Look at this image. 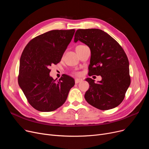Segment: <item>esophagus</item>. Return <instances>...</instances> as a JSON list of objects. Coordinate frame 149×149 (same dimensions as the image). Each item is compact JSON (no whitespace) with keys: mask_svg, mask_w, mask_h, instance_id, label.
Wrapping results in <instances>:
<instances>
[{"mask_svg":"<svg viewBox=\"0 0 149 149\" xmlns=\"http://www.w3.org/2000/svg\"><path fill=\"white\" fill-rule=\"evenodd\" d=\"M81 81H82V79H76L75 80V83L76 84H77V83H79L81 82Z\"/></svg>","mask_w":149,"mask_h":149,"instance_id":"esophagus-1","label":"esophagus"}]
</instances>
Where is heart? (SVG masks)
Here are the masks:
<instances>
[{
  "instance_id": "obj_1",
  "label": "heart",
  "mask_w": 149,
  "mask_h": 149,
  "mask_svg": "<svg viewBox=\"0 0 149 149\" xmlns=\"http://www.w3.org/2000/svg\"><path fill=\"white\" fill-rule=\"evenodd\" d=\"M79 46H80V45H79Z\"/></svg>"
}]
</instances>
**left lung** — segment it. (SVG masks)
Wrapping results in <instances>:
<instances>
[{
    "label": "left lung",
    "mask_w": 149,
    "mask_h": 149,
    "mask_svg": "<svg viewBox=\"0 0 149 149\" xmlns=\"http://www.w3.org/2000/svg\"><path fill=\"white\" fill-rule=\"evenodd\" d=\"M80 40L91 49L89 75H100L95 83L91 78L86 79L89 88L84 98L91 106L109 110L121 103L130 84L129 63L120 44L110 35L99 29L77 30L74 42Z\"/></svg>",
    "instance_id": "8db88e82"
}]
</instances>
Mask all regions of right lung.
Masks as SVG:
<instances>
[{
	"instance_id": "right-lung-1",
	"label": "right lung",
	"mask_w": 149,
	"mask_h": 149,
	"mask_svg": "<svg viewBox=\"0 0 149 149\" xmlns=\"http://www.w3.org/2000/svg\"><path fill=\"white\" fill-rule=\"evenodd\" d=\"M75 30H52L33 38L20 60L18 83L28 103L40 112L56 110L66 101L75 84L73 78L63 75L57 81L50 77L51 65H57Z\"/></svg>"
}]
</instances>
